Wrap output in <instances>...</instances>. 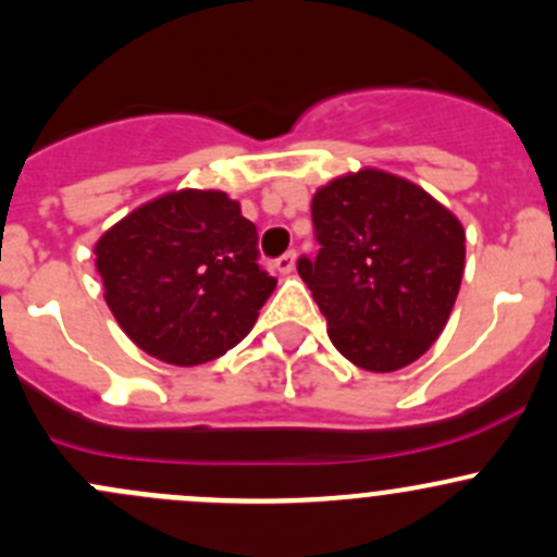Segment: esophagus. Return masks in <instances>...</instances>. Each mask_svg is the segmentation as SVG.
Masks as SVG:
<instances>
[{"mask_svg": "<svg viewBox=\"0 0 557 557\" xmlns=\"http://www.w3.org/2000/svg\"><path fill=\"white\" fill-rule=\"evenodd\" d=\"M274 267H277L280 274H290V272H294V269H296V250H288V252H285V256H280Z\"/></svg>", "mask_w": 557, "mask_h": 557, "instance_id": "obj_1", "label": "esophagus"}]
</instances>
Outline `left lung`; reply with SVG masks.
I'll return each mask as SVG.
<instances>
[{
  "label": "left lung",
  "instance_id": "obj_1",
  "mask_svg": "<svg viewBox=\"0 0 557 557\" xmlns=\"http://www.w3.org/2000/svg\"><path fill=\"white\" fill-rule=\"evenodd\" d=\"M320 250L299 258L336 350L367 372L418 361L445 331L466 261L458 218L383 170L331 180L312 196Z\"/></svg>",
  "mask_w": 557,
  "mask_h": 557
}]
</instances>
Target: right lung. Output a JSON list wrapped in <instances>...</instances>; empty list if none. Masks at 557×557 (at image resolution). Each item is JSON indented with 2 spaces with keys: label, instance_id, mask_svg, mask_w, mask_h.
Here are the masks:
<instances>
[{
  "label": "right lung",
  "instance_id": "right-lung-1",
  "mask_svg": "<svg viewBox=\"0 0 557 557\" xmlns=\"http://www.w3.org/2000/svg\"><path fill=\"white\" fill-rule=\"evenodd\" d=\"M104 301L159 361L196 367L245 339L277 280L258 267V232L223 190L159 196L94 245Z\"/></svg>",
  "mask_w": 557,
  "mask_h": 557
}]
</instances>
